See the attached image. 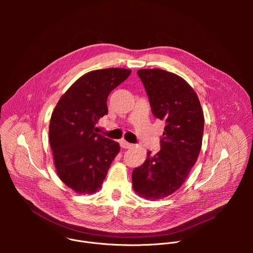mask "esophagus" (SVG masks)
I'll return each instance as SVG.
<instances>
[{
	"label": "esophagus",
	"mask_w": 253,
	"mask_h": 253,
	"mask_svg": "<svg viewBox=\"0 0 253 253\" xmlns=\"http://www.w3.org/2000/svg\"><path fill=\"white\" fill-rule=\"evenodd\" d=\"M120 144H121V147L124 148V149H128V148L133 147V144L132 143H129V142L125 141V140H122Z\"/></svg>",
	"instance_id": "34e87169"
}]
</instances>
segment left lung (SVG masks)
<instances>
[{"label": "left lung", "instance_id": "obj_1", "mask_svg": "<svg viewBox=\"0 0 253 253\" xmlns=\"http://www.w3.org/2000/svg\"><path fill=\"white\" fill-rule=\"evenodd\" d=\"M153 115L164 120L160 151L132 172L134 191L145 199L174 193L187 178L202 145L204 116L199 99L181 77L161 69L137 71Z\"/></svg>", "mask_w": 253, "mask_h": 253}]
</instances>
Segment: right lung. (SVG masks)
<instances>
[{"instance_id":"add662e5","label":"right lung","mask_w":253,"mask_h":253,"mask_svg":"<svg viewBox=\"0 0 253 253\" xmlns=\"http://www.w3.org/2000/svg\"><path fill=\"white\" fill-rule=\"evenodd\" d=\"M131 70L109 68L89 72L60 98L52 113L49 140L59 178L79 194L97 192L120 151L119 143L97 133L108 114L107 98Z\"/></svg>"}]
</instances>
